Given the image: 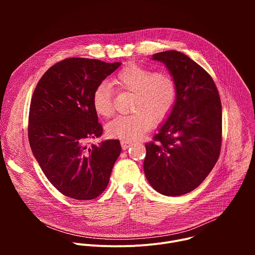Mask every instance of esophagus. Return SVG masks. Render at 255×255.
<instances>
[{
	"label": "esophagus",
	"mask_w": 255,
	"mask_h": 255,
	"mask_svg": "<svg viewBox=\"0 0 255 255\" xmlns=\"http://www.w3.org/2000/svg\"><path fill=\"white\" fill-rule=\"evenodd\" d=\"M133 143H132V141H129V140H121V146H122V148L124 149V150H126L127 148H129L131 145H132Z\"/></svg>",
	"instance_id": "1"
}]
</instances>
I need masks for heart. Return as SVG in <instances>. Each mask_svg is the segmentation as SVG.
I'll use <instances>...</instances> for the list:
<instances>
[{"label":"heart","instance_id":"b5f03b06","mask_svg":"<svg viewBox=\"0 0 255 255\" xmlns=\"http://www.w3.org/2000/svg\"><path fill=\"white\" fill-rule=\"evenodd\" d=\"M119 89L134 94L130 115H121L109 122L108 136L124 140H135L149 131L154 122L168 117L176 99V85L168 72L153 71L137 63H129L121 68L113 79ZM95 113L103 118L111 117L115 112L111 86L102 83L92 96Z\"/></svg>","mask_w":255,"mask_h":255}]
</instances>
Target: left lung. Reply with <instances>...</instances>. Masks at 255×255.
<instances>
[{
  "instance_id": "8db88e82",
  "label": "left lung",
  "mask_w": 255,
  "mask_h": 255,
  "mask_svg": "<svg viewBox=\"0 0 255 255\" xmlns=\"http://www.w3.org/2000/svg\"><path fill=\"white\" fill-rule=\"evenodd\" d=\"M176 85V99L153 141L145 144L144 172L158 193L176 197L198 188L220 155L222 106L208 72L186 54L168 50L152 55Z\"/></svg>"
}]
</instances>
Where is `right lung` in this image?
I'll return each mask as SVG.
<instances>
[{
	"mask_svg": "<svg viewBox=\"0 0 255 255\" xmlns=\"http://www.w3.org/2000/svg\"><path fill=\"white\" fill-rule=\"evenodd\" d=\"M121 62L72 57L51 66L32 96L28 138L33 155L62 195L87 201L99 197L121 152L119 140L87 146L103 127L92 105L96 87Z\"/></svg>",
	"mask_w": 255,
	"mask_h": 255,
	"instance_id": "obj_1",
	"label": "right lung"
}]
</instances>
